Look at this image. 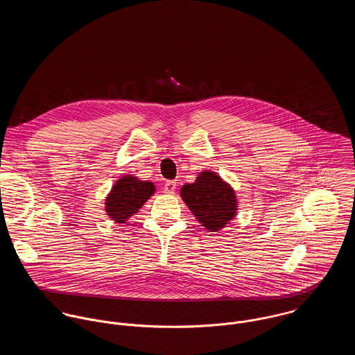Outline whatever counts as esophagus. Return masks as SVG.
Wrapping results in <instances>:
<instances>
[{"label":"esophagus","instance_id":"esophagus-1","mask_svg":"<svg viewBox=\"0 0 355 355\" xmlns=\"http://www.w3.org/2000/svg\"><path fill=\"white\" fill-rule=\"evenodd\" d=\"M175 190H176V182H175V180H168V182H165V184H164V193H166V194H173Z\"/></svg>","mask_w":355,"mask_h":355}]
</instances>
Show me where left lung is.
Segmentation results:
<instances>
[{
    "label": "left lung",
    "instance_id": "left-lung-1",
    "mask_svg": "<svg viewBox=\"0 0 355 355\" xmlns=\"http://www.w3.org/2000/svg\"><path fill=\"white\" fill-rule=\"evenodd\" d=\"M180 194L198 221L211 232L225 227L236 213L234 190L213 172H202L196 183L184 184Z\"/></svg>",
    "mask_w": 355,
    "mask_h": 355
}]
</instances>
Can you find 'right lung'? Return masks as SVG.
I'll return each instance as SVG.
<instances>
[{
    "instance_id": "add662e5",
    "label": "right lung",
    "mask_w": 355,
    "mask_h": 355,
    "mask_svg": "<svg viewBox=\"0 0 355 355\" xmlns=\"http://www.w3.org/2000/svg\"><path fill=\"white\" fill-rule=\"evenodd\" d=\"M150 182L138 180L134 176H124L113 186L106 198V211L112 220L125 223L127 218L137 213L139 207L154 194Z\"/></svg>"
}]
</instances>
